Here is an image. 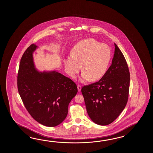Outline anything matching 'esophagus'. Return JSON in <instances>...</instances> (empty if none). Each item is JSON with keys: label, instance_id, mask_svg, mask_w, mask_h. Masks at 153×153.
<instances>
[{"label": "esophagus", "instance_id": "obj_1", "mask_svg": "<svg viewBox=\"0 0 153 153\" xmlns=\"http://www.w3.org/2000/svg\"><path fill=\"white\" fill-rule=\"evenodd\" d=\"M77 88H78V91H80L81 90V85H77Z\"/></svg>", "mask_w": 153, "mask_h": 153}]
</instances>
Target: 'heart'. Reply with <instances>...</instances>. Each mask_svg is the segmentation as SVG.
Returning <instances> with one entry per match:
<instances>
[{
    "instance_id": "obj_1",
    "label": "heart",
    "mask_w": 153,
    "mask_h": 153,
    "mask_svg": "<svg viewBox=\"0 0 153 153\" xmlns=\"http://www.w3.org/2000/svg\"><path fill=\"white\" fill-rule=\"evenodd\" d=\"M111 57V52L108 46L94 39L82 40L73 47L72 56L65 59V71L75 78L81 68V81L89 79L90 81H97L105 74Z\"/></svg>"
}]
</instances>
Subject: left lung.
I'll return each instance as SVG.
<instances>
[{"mask_svg": "<svg viewBox=\"0 0 153 153\" xmlns=\"http://www.w3.org/2000/svg\"><path fill=\"white\" fill-rule=\"evenodd\" d=\"M115 47L112 63L104 76L97 82L81 88L89 117L94 123L103 126L111 124L119 116L129 94L128 67L116 44Z\"/></svg>", "mask_w": 153, "mask_h": 153, "instance_id": "1", "label": "left lung"}]
</instances>
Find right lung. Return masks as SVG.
<instances>
[{"mask_svg":"<svg viewBox=\"0 0 153 153\" xmlns=\"http://www.w3.org/2000/svg\"><path fill=\"white\" fill-rule=\"evenodd\" d=\"M32 44L20 61L17 88L31 117L40 124L54 127L61 124L68 114V105L78 92L75 82L58 72L39 73L34 68Z\"/></svg>","mask_w":153,"mask_h":153,"instance_id":"right-lung-1","label":"right lung"}]
</instances>
